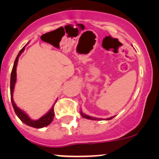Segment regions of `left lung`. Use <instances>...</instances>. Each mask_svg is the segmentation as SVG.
<instances>
[{"instance_id": "left-lung-1", "label": "left lung", "mask_w": 159, "mask_h": 159, "mask_svg": "<svg viewBox=\"0 0 159 159\" xmlns=\"http://www.w3.org/2000/svg\"><path fill=\"white\" fill-rule=\"evenodd\" d=\"M80 114H81V116L83 117V118H85V119H91V120H101V119H99V118H95V117H93V116H88V115H87L85 114H84L83 112L80 111ZM114 116H112V117H110V118H107L106 119V120H110V119H111L114 118Z\"/></svg>"}]
</instances>
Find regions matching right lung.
Wrapping results in <instances>:
<instances>
[{
    "instance_id": "right-lung-1",
    "label": "right lung",
    "mask_w": 159,
    "mask_h": 159,
    "mask_svg": "<svg viewBox=\"0 0 159 159\" xmlns=\"http://www.w3.org/2000/svg\"><path fill=\"white\" fill-rule=\"evenodd\" d=\"M25 46L22 48V49L19 51L18 55H17L16 60H15L14 66H13L11 74V85H10V91H11V103L13 108H14V111L17 115V116L19 117V119L22 121L23 123H25V125H27L30 127H34V128H42L46 126L49 125L53 121V117H54V110H53V106L51 108V110L47 113L46 114H45L44 116H43L41 118H40L38 120H32L28 116V115L26 113L22 111L20 108H18L15 104L14 99H13V93H14V89L15 86V83L16 81V66L17 63H18V59L19 56L21 55V53L25 51Z\"/></svg>"
}]
</instances>
